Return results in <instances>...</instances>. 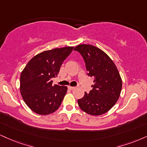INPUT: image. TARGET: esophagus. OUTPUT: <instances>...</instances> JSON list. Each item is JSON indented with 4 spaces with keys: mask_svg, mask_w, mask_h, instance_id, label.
Wrapping results in <instances>:
<instances>
[{
    "mask_svg": "<svg viewBox=\"0 0 147 147\" xmlns=\"http://www.w3.org/2000/svg\"><path fill=\"white\" fill-rule=\"evenodd\" d=\"M68 89H70V90H75V87H72V86H68Z\"/></svg>",
    "mask_w": 147,
    "mask_h": 147,
    "instance_id": "34e87169",
    "label": "esophagus"
}]
</instances>
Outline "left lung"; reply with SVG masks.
<instances>
[{
  "label": "left lung",
  "instance_id": "8db88e82",
  "mask_svg": "<svg viewBox=\"0 0 147 147\" xmlns=\"http://www.w3.org/2000/svg\"><path fill=\"white\" fill-rule=\"evenodd\" d=\"M81 53L88 75L94 78L92 90L78 99L79 107L92 116L107 112L119 98L122 79L116 65L101 49L90 45H79L74 49Z\"/></svg>",
  "mask_w": 147,
  "mask_h": 147
}]
</instances>
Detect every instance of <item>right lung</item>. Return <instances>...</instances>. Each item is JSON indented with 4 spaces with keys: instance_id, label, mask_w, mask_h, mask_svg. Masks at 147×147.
I'll list each match as a JSON object with an SVG mask.
<instances>
[{
    "instance_id": "obj_1",
    "label": "right lung",
    "mask_w": 147,
    "mask_h": 147,
    "mask_svg": "<svg viewBox=\"0 0 147 147\" xmlns=\"http://www.w3.org/2000/svg\"><path fill=\"white\" fill-rule=\"evenodd\" d=\"M73 48H56L43 51L33 57L23 69L20 75V93L33 112L48 115L59 107L68 88L53 86L51 78L57 75L62 62Z\"/></svg>"
}]
</instances>
